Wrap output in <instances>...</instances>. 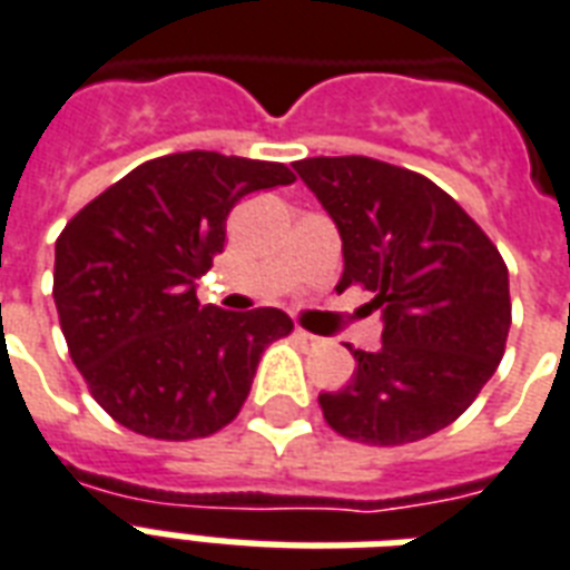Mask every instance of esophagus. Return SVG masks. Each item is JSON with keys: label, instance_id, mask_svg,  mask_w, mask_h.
Wrapping results in <instances>:
<instances>
[{"label": "esophagus", "instance_id": "esophagus-1", "mask_svg": "<svg viewBox=\"0 0 570 570\" xmlns=\"http://www.w3.org/2000/svg\"><path fill=\"white\" fill-rule=\"evenodd\" d=\"M294 340L303 342V345H318L321 336H315V333H309V331H303V327H297V331H294Z\"/></svg>", "mask_w": 570, "mask_h": 570}]
</instances>
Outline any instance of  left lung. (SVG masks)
<instances>
[{"label": "left lung", "instance_id": "1", "mask_svg": "<svg viewBox=\"0 0 570 570\" xmlns=\"http://www.w3.org/2000/svg\"><path fill=\"white\" fill-rule=\"evenodd\" d=\"M294 170L331 213L345 269L382 309V348L354 351V375L318 405L333 430L366 444L421 442L490 382L508 342L502 255L456 200L414 170L366 156H318Z\"/></svg>", "mask_w": 570, "mask_h": 570}]
</instances>
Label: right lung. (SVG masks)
I'll use <instances>...</instances> for the list:
<instances>
[{
	"label": "right lung",
	"mask_w": 570,
	"mask_h": 570,
	"mask_svg": "<svg viewBox=\"0 0 570 570\" xmlns=\"http://www.w3.org/2000/svg\"><path fill=\"white\" fill-rule=\"evenodd\" d=\"M294 183L279 161L207 149L153 158L105 188L57 239L53 301L89 393L126 430L188 442L228 426L282 309L200 306L195 282L225 249L239 198Z\"/></svg>",
	"instance_id": "add662e5"
}]
</instances>
